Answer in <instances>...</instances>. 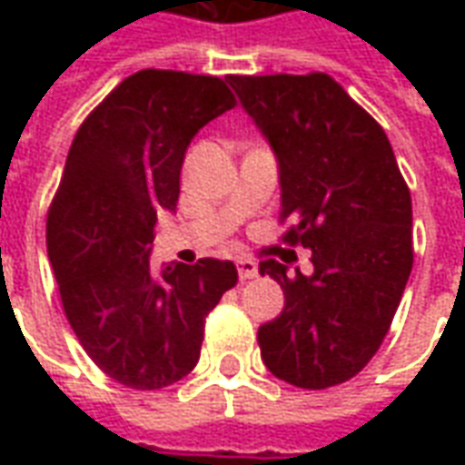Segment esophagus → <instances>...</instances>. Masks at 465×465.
Returning a JSON list of instances; mask_svg holds the SVG:
<instances>
[{
    "label": "esophagus",
    "instance_id": "1",
    "mask_svg": "<svg viewBox=\"0 0 465 465\" xmlns=\"http://www.w3.org/2000/svg\"><path fill=\"white\" fill-rule=\"evenodd\" d=\"M236 269H239V279H242V282L259 276V266H256V262H252V259H239V262H236Z\"/></svg>",
    "mask_w": 465,
    "mask_h": 465
}]
</instances>
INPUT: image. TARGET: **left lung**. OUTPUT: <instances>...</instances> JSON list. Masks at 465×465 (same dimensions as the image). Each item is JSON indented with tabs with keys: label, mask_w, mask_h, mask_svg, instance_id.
I'll list each match as a JSON object with an SVG mask.
<instances>
[{
	"label": "left lung",
	"mask_w": 465,
	"mask_h": 465,
	"mask_svg": "<svg viewBox=\"0 0 465 465\" xmlns=\"http://www.w3.org/2000/svg\"><path fill=\"white\" fill-rule=\"evenodd\" d=\"M279 163L286 242L313 273L259 263L283 312L259 326L266 369L299 389L353 379L379 351L413 266L411 193L389 136L326 74L229 76Z\"/></svg>",
	"instance_id": "8db88e82"
}]
</instances>
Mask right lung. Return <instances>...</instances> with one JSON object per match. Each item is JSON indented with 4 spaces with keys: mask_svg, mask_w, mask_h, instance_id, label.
<instances>
[{
    "mask_svg": "<svg viewBox=\"0 0 465 465\" xmlns=\"http://www.w3.org/2000/svg\"><path fill=\"white\" fill-rule=\"evenodd\" d=\"M219 76L143 69L79 126L46 219V252L76 339L129 389L172 386L196 366L203 322L236 266L199 259L153 269V223L176 212L183 153L229 112Z\"/></svg>",
    "mask_w": 465,
    "mask_h": 465,
    "instance_id": "add662e5",
    "label": "right lung"
}]
</instances>
